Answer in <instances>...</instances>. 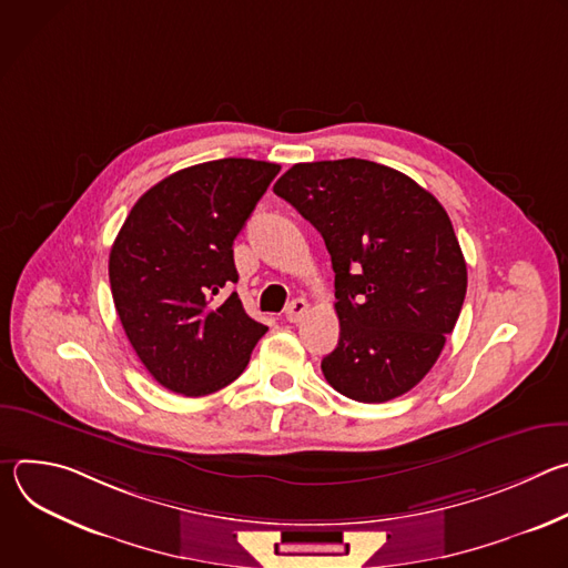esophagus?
<instances>
[{"label": "esophagus", "mask_w": 568, "mask_h": 568, "mask_svg": "<svg viewBox=\"0 0 568 568\" xmlns=\"http://www.w3.org/2000/svg\"><path fill=\"white\" fill-rule=\"evenodd\" d=\"M307 301L305 298H294L290 305H287V310H285V318L290 321V323H298L303 316H305V312H307Z\"/></svg>", "instance_id": "34e87169"}]
</instances>
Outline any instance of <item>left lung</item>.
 Returning a JSON list of instances; mask_svg holds the SVG:
<instances>
[{
	"mask_svg": "<svg viewBox=\"0 0 568 568\" xmlns=\"http://www.w3.org/2000/svg\"><path fill=\"white\" fill-rule=\"evenodd\" d=\"M274 193L321 233L333 261L339 344L321 362L328 384L368 404L412 390L467 292L447 211L412 178L355 156L294 164Z\"/></svg>",
	"mask_w": 568,
	"mask_h": 568,
	"instance_id": "left-lung-1",
	"label": "left lung"
}]
</instances>
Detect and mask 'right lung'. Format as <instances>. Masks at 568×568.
Returning a JSON list of instances; mask_svg holds the SVG:
<instances>
[{
  "label": "right lung",
  "instance_id": "add662e5",
  "mask_svg": "<svg viewBox=\"0 0 568 568\" xmlns=\"http://www.w3.org/2000/svg\"><path fill=\"white\" fill-rule=\"evenodd\" d=\"M281 166L215 159L145 191L112 252L110 285L121 326L148 373L173 393L209 395L247 368L267 326L235 292L233 240Z\"/></svg>",
  "mask_w": 568,
  "mask_h": 568
}]
</instances>
